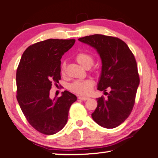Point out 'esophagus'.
I'll return each instance as SVG.
<instances>
[{
	"label": "esophagus",
	"instance_id": "34e87169",
	"mask_svg": "<svg viewBox=\"0 0 158 158\" xmlns=\"http://www.w3.org/2000/svg\"><path fill=\"white\" fill-rule=\"evenodd\" d=\"M78 98L79 100H81V101H87V100L89 99L88 97H84V96H79Z\"/></svg>",
	"mask_w": 158,
	"mask_h": 158
}]
</instances>
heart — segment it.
Masks as SVG:
<instances>
[{
	"label": "heart",
	"instance_id": "heart-1",
	"mask_svg": "<svg viewBox=\"0 0 158 158\" xmlns=\"http://www.w3.org/2000/svg\"><path fill=\"white\" fill-rule=\"evenodd\" d=\"M76 60L77 63L83 68L91 66L93 63V57L87 52H79L76 56ZM65 65L63 64L61 67V73H64ZM93 83L91 80H81L75 81L69 86V89L73 93L79 95H88L90 93L93 89Z\"/></svg>",
	"mask_w": 158,
	"mask_h": 158
}]
</instances>
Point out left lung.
I'll return each mask as SVG.
<instances>
[{"mask_svg": "<svg viewBox=\"0 0 158 158\" xmlns=\"http://www.w3.org/2000/svg\"><path fill=\"white\" fill-rule=\"evenodd\" d=\"M93 47L101 57L102 67L98 89L108 98H96L98 106L92 114L101 127L114 128L129 117L139 85L136 61L127 45L118 38L95 34L79 39ZM108 89L109 94L106 93Z\"/></svg>", "mask_w": 158, "mask_h": 158, "instance_id": "obj_1", "label": "left lung"}]
</instances>
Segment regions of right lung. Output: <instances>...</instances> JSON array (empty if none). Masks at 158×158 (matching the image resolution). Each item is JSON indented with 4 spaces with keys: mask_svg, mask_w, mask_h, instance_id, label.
<instances>
[{
    "mask_svg": "<svg viewBox=\"0 0 158 158\" xmlns=\"http://www.w3.org/2000/svg\"><path fill=\"white\" fill-rule=\"evenodd\" d=\"M75 39H47L30 46L22 55L16 76L17 99L24 115L39 132L53 135L64 127L69 109L77 98L65 90L49 97L52 83L60 79V59Z\"/></svg>",
    "mask_w": 158,
    "mask_h": 158,
    "instance_id": "1",
    "label": "right lung"
}]
</instances>
